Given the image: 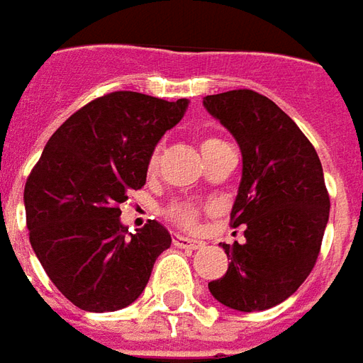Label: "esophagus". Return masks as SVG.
Returning <instances> with one entry per match:
<instances>
[{"instance_id":"1","label":"esophagus","mask_w":363,"mask_h":363,"mask_svg":"<svg viewBox=\"0 0 363 363\" xmlns=\"http://www.w3.org/2000/svg\"><path fill=\"white\" fill-rule=\"evenodd\" d=\"M174 246H179V248H189V250H197L201 248V240H195V238H187V236L174 235Z\"/></svg>"}]
</instances>
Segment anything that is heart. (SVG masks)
Masks as SVG:
<instances>
[{
  "label": "heart",
  "instance_id": "heart-1",
  "mask_svg": "<svg viewBox=\"0 0 363 363\" xmlns=\"http://www.w3.org/2000/svg\"><path fill=\"white\" fill-rule=\"evenodd\" d=\"M217 143H220L218 138H205L201 143V152L207 150L209 146L217 145ZM158 162H160V152L154 150L148 158V174H154L158 169ZM168 217L182 227H194L199 218V207H195L194 203L189 201H176L168 207Z\"/></svg>",
  "mask_w": 363,
  "mask_h": 363
}]
</instances>
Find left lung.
Here are the masks:
<instances>
[{
    "instance_id": "1",
    "label": "left lung",
    "mask_w": 363,
    "mask_h": 363,
    "mask_svg": "<svg viewBox=\"0 0 363 363\" xmlns=\"http://www.w3.org/2000/svg\"><path fill=\"white\" fill-rule=\"evenodd\" d=\"M203 105L242 152L230 225H244L246 238L223 244L230 264L209 291L228 309H272L299 289L318 258L330 211L323 166L309 138L266 95L233 89L203 97Z\"/></svg>"
}]
</instances>
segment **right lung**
I'll return each mask as SVG.
<instances>
[{"label": "right lung", "instance_id": "obj_1", "mask_svg": "<svg viewBox=\"0 0 363 363\" xmlns=\"http://www.w3.org/2000/svg\"><path fill=\"white\" fill-rule=\"evenodd\" d=\"M187 104L136 91L97 97L64 121L27 177L30 246L50 281L79 309L130 305L169 248L172 236L158 220L128 233L119 205L145 186L150 154Z\"/></svg>", "mask_w": 363, "mask_h": 363}]
</instances>
